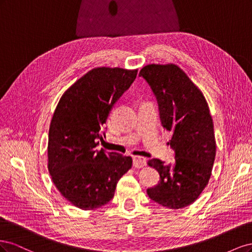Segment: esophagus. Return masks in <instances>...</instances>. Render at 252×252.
I'll list each match as a JSON object with an SVG mask.
<instances>
[{"instance_id": "esophagus-1", "label": "esophagus", "mask_w": 252, "mask_h": 252, "mask_svg": "<svg viewBox=\"0 0 252 252\" xmlns=\"http://www.w3.org/2000/svg\"><path fill=\"white\" fill-rule=\"evenodd\" d=\"M146 166V159L142 157H134L133 158V167L134 168H143Z\"/></svg>"}]
</instances>
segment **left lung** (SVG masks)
Here are the masks:
<instances>
[{"instance_id":"left-lung-1","label":"left lung","mask_w":252,"mask_h":252,"mask_svg":"<svg viewBox=\"0 0 252 252\" xmlns=\"http://www.w3.org/2000/svg\"><path fill=\"white\" fill-rule=\"evenodd\" d=\"M157 97L162 126L172 133L169 141L174 163L151 158L148 165L159 182L147 189L152 201L170 209L191 205L207 186L217 144L207 101L195 84L175 64H149L140 73Z\"/></svg>"}]
</instances>
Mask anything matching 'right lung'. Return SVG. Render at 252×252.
Segmentation results:
<instances>
[{"instance_id":"add662e5","label":"right lung","mask_w":252,"mask_h":252,"mask_svg":"<svg viewBox=\"0 0 252 252\" xmlns=\"http://www.w3.org/2000/svg\"><path fill=\"white\" fill-rule=\"evenodd\" d=\"M138 69L97 67L61 96L48 133V170L60 193L83 210L100 208L114 195L132 158L97 150L108 114L130 87Z\"/></svg>"}]
</instances>
